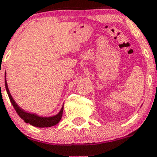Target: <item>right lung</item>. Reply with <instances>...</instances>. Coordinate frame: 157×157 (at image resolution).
<instances>
[{
  "instance_id": "right-lung-1",
  "label": "right lung",
  "mask_w": 157,
  "mask_h": 157,
  "mask_svg": "<svg viewBox=\"0 0 157 157\" xmlns=\"http://www.w3.org/2000/svg\"><path fill=\"white\" fill-rule=\"evenodd\" d=\"M5 83H6V91H7V94H8V96L10 98V101L12 103L13 106L14 107L15 110L17 113V114L20 116V118L21 119H23L25 123H30V125L37 127H50L56 125L60 121L62 115H63V106L61 108L60 111L59 112V114H57L56 115L52 116V117H46V118L45 117H39L36 114L27 113V112L24 111L23 109H21V108L19 107L18 105H17V103L14 101V100L13 99L12 96H11V94L10 93V90H9L6 79H5Z\"/></svg>"
}]
</instances>
